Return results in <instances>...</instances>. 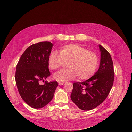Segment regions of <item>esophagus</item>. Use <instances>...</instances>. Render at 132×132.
Returning <instances> with one entry per match:
<instances>
[{
	"mask_svg": "<svg viewBox=\"0 0 132 132\" xmlns=\"http://www.w3.org/2000/svg\"><path fill=\"white\" fill-rule=\"evenodd\" d=\"M64 82H59V85H60V86H61V85H64Z\"/></svg>",
	"mask_w": 132,
	"mask_h": 132,
	"instance_id": "obj_1",
	"label": "esophagus"
}]
</instances>
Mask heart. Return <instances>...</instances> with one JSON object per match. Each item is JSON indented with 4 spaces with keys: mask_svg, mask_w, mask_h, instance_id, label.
<instances>
[{
    "mask_svg": "<svg viewBox=\"0 0 132 132\" xmlns=\"http://www.w3.org/2000/svg\"><path fill=\"white\" fill-rule=\"evenodd\" d=\"M64 62L68 63L69 68L61 69L53 75L59 81L73 80L77 77L80 79L90 78L96 71L99 60L95 52L77 44H69L64 46L60 53L55 51L49 56L48 63L52 69H58Z\"/></svg>",
    "mask_w": 132,
    "mask_h": 132,
    "instance_id": "obj_1",
    "label": "heart"
}]
</instances>
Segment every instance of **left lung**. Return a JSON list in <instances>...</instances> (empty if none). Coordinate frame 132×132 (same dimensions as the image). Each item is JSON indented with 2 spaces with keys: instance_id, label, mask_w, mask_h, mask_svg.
Listing matches in <instances>:
<instances>
[{
  "instance_id": "left-lung-1",
  "label": "left lung",
  "mask_w": 132,
  "mask_h": 132,
  "mask_svg": "<svg viewBox=\"0 0 132 132\" xmlns=\"http://www.w3.org/2000/svg\"><path fill=\"white\" fill-rule=\"evenodd\" d=\"M99 47L101 59L98 70L89 79L73 84L71 99L82 110H90L101 104L113 85L114 71L111 56L101 45Z\"/></svg>"
}]
</instances>
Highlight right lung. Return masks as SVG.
Segmentation results:
<instances>
[{"label": "right lung", "instance_id": "right-lung-1", "mask_svg": "<svg viewBox=\"0 0 132 132\" xmlns=\"http://www.w3.org/2000/svg\"><path fill=\"white\" fill-rule=\"evenodd\" d=\"M53 44L48 41L34 44L26 50L16 67L15 82L20 95L31 107L40 109L53 99L57 81H42L50 76L48 60Z\"/></svg>", "mask_w": 132, "mask_h": 132}]
</instances>
